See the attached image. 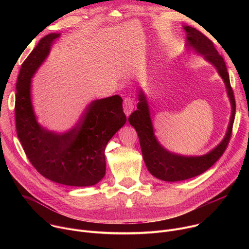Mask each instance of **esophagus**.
Masks as SVG:
<instances>
[{"instance_id": "1", "label": "esophagus", "mask_w": 249, "mask_h": 249, "mask_svg": "<svg viewBox=\"0 0 249 249\" xmlns=\"http://www.w3.org/2000/svg\"><path fill=\"white\" fill-rule=\"evenodd\" d=\"M133 109H134V101H133V99L130 98V97L124 98L123 110H124V112H125V114H126L127 117L132 113Z\"/></svg>"}]
</instances>
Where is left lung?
I'll list each match as a JSON object with an SVG mask.
<instances>
[{
    "mask_svg": "<svg viewBox=\"0 0 249 249\" xmlns=\"http://www.w3.org/2000/svg\"><path fill=\"white\" fill-rule=\"evenodd\" d=\"M186 32V48L203 56L204 60L214 66L223 79L231 106V114L227 133L221 143L212 151L202 156H184L165 149L155 134L149 102L143 89L139 90L137 110L129 116V123L137 131L140 146L148 170L157 178L175 182L192 178L205 172L224 154L231 139L235 114V101L230 83V76L225 61L214 47L213 42L194 27L184 25Z\"/></svg>",
    "mask_w": 249,
    "mask_h": 249,
    "instance_id": "obj_1",
    "label": "left lung"
}]
</instances>
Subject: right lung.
<instances>
[{
	"label": "right lung",
	"instance_id": "1",
	"mask_svg": "<svg viewBox=\"0 0 249 249\" xmlns=\"http://www.w3.org/2000/svg\"><path fill=\"white\" fill-rule=\"evenodd\" d=\"M60 36L46 35L21 65L15 106L17 133L29 161L47 179L68 186H92L105 175L106 145L126 123L123 100L119 95L92 100L79 122L63 133L48 130L37 121L31 79Z\"/></svg>",
	"mask_w": 249,
	"mask_h": 249
}]
</instances>
